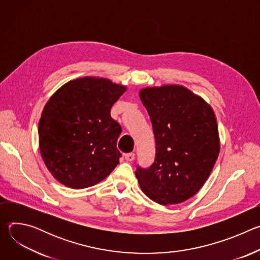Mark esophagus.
Instances as JSON below:
<instances>
[{"mask_svg":"<svg viewBox=\"0 0 260 260\" xmlns=\"http://www.w3.org/2000/svg\"><path fill=\"white\" fill-rule=\"evenodd\" d=\"M124 158L126 161H133L135 159V153H126L124 154Z\"/></svg>","mask_w":260,"mask_h":260,"instance_id":"34e87169","label":"esophagus"}]
</instances>
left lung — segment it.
I'll list each match as a JSON object with an SVG mask.
<instances>
[{"label":"left lung","mask_w":260,"mask_h":260,"mask_svg":"<svg viewBox=\"0 0 260 260\" xmlns=\"http://www.w3.org/2000/svg\"><path fill=\"white\" fill-rule=\"evenodd\" d=\"M155 138V160L137 167L143 192L159 205L192 198L209 178L220 151L212 107L182 85L140 90Z\"/></svg>","instance_id":"obj_1"}]
</instances>
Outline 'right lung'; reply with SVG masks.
<instances>
[{"mask_svg":"<svg viewBox=\"0 0 260 260\" xmlns=\"http://www.w3.org/2000/svg\"><path fill=\"white\" fill-rule=\"evenodd\" d=\"M126 87L106 78L69 81L46 103L39 121L45 166L67 187L93 186L119 164L121 126L110 115Z\"/></svg>","mask_w":260,"mask_h":260,"instance_id":"obj_1","label":"right lung"}]
</instances>
